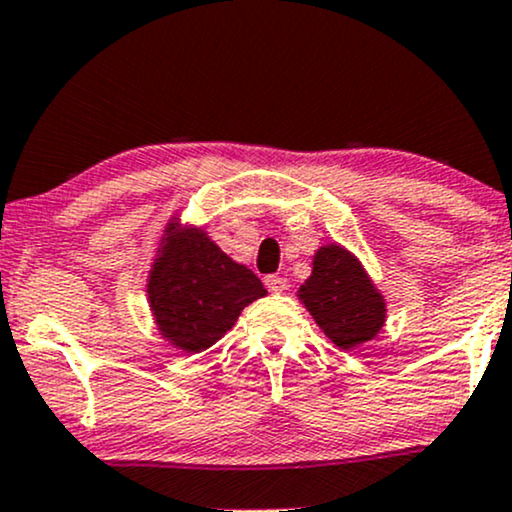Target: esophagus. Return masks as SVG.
<instances>
[{
    "label": "esophagus",
    "mask_w": 512,
    "mask_h": 512,
    "mask_svg": "<svg viewBox=\"0 0 512 512\" xmlns=\"http://www.w3.org/2000/svg\"><path fill=\"white\" fill-rule=\"evenodd\" d=\"M266 287L270 292H275V294H282L287 290V278H282V275H268L266 278Z\"/></svg>",
    "instance_id": "obj_1"
}]
</instances>
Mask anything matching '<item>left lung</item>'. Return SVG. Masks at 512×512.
I'll return each mask as SVG.
<instances>
[{
  "label": "left lung",
  "mask_w": 512,
  "mask_h": 512,
  "mask_svg": "<svg viewBox=\"0 0 512 512\" xmlns=\"http://www.w3.org/2000/svg\"><path fill=\"white\" fill-rule=\"evenodd\" d=\"M297 297L340 350H357L386 326V297L362 261L338 242L318 246L311 258V275L299 285Z\"/></svg>",
  "instance_id": "obj_1"
}]
</instances>
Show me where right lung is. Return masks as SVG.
Listing matches in <instances>:
<instances>
[{"label": "right lung", "instance_id": "right-lung-1", "mask_svg": "<svg viewBox=\"0 0 512 512\" xmlns=\"http://www.w3.org/2000/svg\"><path fill=\"white\" fill-rule=\"evenodd\" d=\"M254 270L220 249L203 227L174 213L148 270L146 297L160 338L189 354L208 350L237 323L244 306L266 297Z\"/></svg>", "mask_w": 512, "mask_h": 512}]
</instances>
